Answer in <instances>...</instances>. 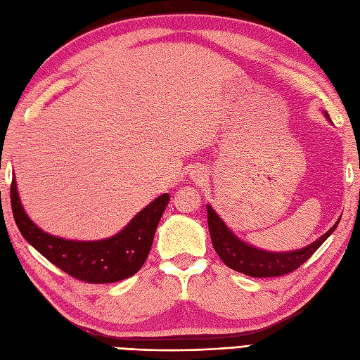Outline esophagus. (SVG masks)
<instances>
[{
	"label": "esophagus",
	"mask_w": 360,
	"mask_h": 360,
	"mask_svg": "<svg viewBox=\"0 0 360 360\" xmlns=\"http://www.w3.org/2000/svg\"><path fill=\"white\" fill-rule=\"evenodd\" d=\"M190 179L200 184V182H202L205 179V172L202 170V168H195V170L190 173Z\"/></svg>",
	"instance_id": "obj_1"
}]
</instances>
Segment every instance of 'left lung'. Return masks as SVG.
Instances as JSON below:
<instances>
[{"mask_svg": "<svg viewBox=\"0 0 360 360\" xmlns=\"http://www.w3.org/2000/svg\"><path fill=\"white\" fill-rule=\"evenodd\" d=\"M325 117L330 120V116L325 111ZM207 218H209V232L210 238L215 248L217 254L223 259L224 264L231 269L241 272L249 277H278L295 271L298 266L303 264L307 259L314 254V252L322 246L325 240L330 236L338 224L340 218L335 221V224L323 233L314 243L308 244L302 249L288 250V252H272L252 246L248 241L238 238L233 233L232 229H229L218 213L213 210L210 204H207Z\"/></svg>", "mask_w": 360, "mask_h": 360, "instance_id": "1", "label": "left lung"}]
</instances>
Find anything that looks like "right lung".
<instances>
[{
	"mask_svg": "<svg viewBox=\"0 0 360 360\" xmlns=\"http://www.w3.org/2000/svg\"><path fill=\"white\" fill-rule=\"evenodd\" d=\"M168 201V193L158 196L110 238L79 241L51 235L38 227L22 207L15 174L11 186L13 219L25 240L52 264L71 277L88 283L120 281L141 269L148 257L156 227Z\"/></svg>",
	"mask_w": 360,
	"mask_h": 360,
	"instance_id": "right-lung-1",
	"label": "right lung"
}]
</instances>
